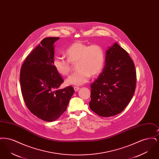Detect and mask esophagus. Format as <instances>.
<instances>
[{"mask_svg":"<svg viewBox=\"0 0 159 159\" xmlns=\"http://www.w3.org/2000/svg\"><path fill=\"white\" fill-rule=\"evenodd\" d=\"M74 89H75V91H77L79 89V87H77V86H75L74 87Z\"/></svg>","mask_w":159,"mask_h":159,"instance_id":"1","label":"esophagus"}]
</instances>
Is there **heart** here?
<instances>
[{
    "instance_id": "heart-1",
    "label": "heart",
    "mask_w": 159,
    "mask_h": 159,
    "mask_svg": "<svg viewBox=\"0 0 159 159\" xmlns=\"http://www.w3.org/2000/svg\"><path fill=\"white\" fill-rule=\"evenodd\" d=\"M67 59L55 57L53 66L56 71L62 76H68L71 70V63H76L78 70L66 80L67 84L82 85L89 81L91 76L98 75L102 71L105 61L104 49L98 45H88L78 41L66 50Z\"/></svg>"
}]
</instances>
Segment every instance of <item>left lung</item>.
Returning a JSON list of instances; mask_svg holds the SVG:
<instances>
[{
	"mask_svg": "<svg viewBox=\"0 0 159 159\" xmlns=\"http://www.w3.org/2000/svg\"><path fill=\"white\" fill-rule=\"evenodd\" d=\"M136 73L128 53L117 43L106 52V65L91 84L89 107L102 117L120 113L135 91Z\"/></svg>",
	"mask_w": 159,
	"mask_h": 159,
	"instance_id": "8db88e82",
	"label": "left lung"
}]
</instances>
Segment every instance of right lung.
<instances>
[{"label": "right lung", "mask_w": 159, "mask_h": 159, "mask_svg": "<svg viewBox=\"0 0 159 159\" xmlns=\"http://www.w3.org/2000/svg\"><path fill=\"white\" fill-rule=\"evenodd\" d=\"M59 39H43L27 55L20 70L24 102L31 113L44 121L59 118L75 92L71 86L57 89L64 82L53 66V43Z\"/></svg>", "instance_id": "obj_1"}]
</instances>
